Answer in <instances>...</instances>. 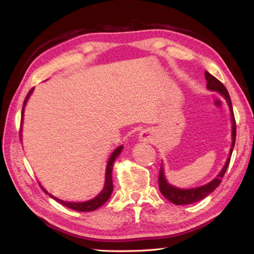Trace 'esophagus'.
Segmentation results:
<instances>
[{"label": "esophagus", "instance_id": "1", "mask_svg": "<svg viewBox=\"0 0 254 254\" xmlns=\"http://www.w3.org/2000/svg\"><path fill=\"white\" fill-rule=\"evenodd\" d=\"M139 138H141L142 142H148L152 143L153 142V134L150 132V130L146 128V130H143L139 134Z\"/></svg>", "mask_w": 254, "mask_h": 254}]
</instances>
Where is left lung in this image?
Returning <instances> with one entry per match:
<instances>
[{
    "label": "left lung",
    "instance_id": "1",
    "mask_svg": "<svg viewBox=\"0 0 254 254\" xmlns=\"http://www.w3.org/2000/svg\"><path fill=\"white\" fill-rule=\"evenodd\" d=\"M205 78L207 80L206 87L210 90H215L218 91L220 95L224 96V98L227 100L230 111H231V120H233V144H231V148H230V153H229V157L226 161V165L224 166L223 170L219 172V175L215 178L213 181H210L207 185H205L203 187L199 188H194V189H188V190H182V189H178L170 186L167 180L165 179V175H164V169L163 166H160L159 169V177H158V183H159V190L161 194L170 201L171 203H174L176 205H187V204H191V203H195L197 201H201L202 198L206 197L208 194L212 193L215 189H216L220 182H222V179L224 178L226 170L228 168V165L230 163V158H231V154H233V149L235 146V142H236V120H235V115H234V110H233V105H231V99L230 96L228 94V90L226 89L224 84L218 80L216 77L213 76L212 74H209L207 71L205 72Z\"/></svg>",
    "mask_w": 254,
    "mask_h": 254
}]
</instances>
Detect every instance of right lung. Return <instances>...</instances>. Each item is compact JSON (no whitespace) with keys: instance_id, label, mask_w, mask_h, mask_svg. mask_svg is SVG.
<instances>
[{"instance_id":"right-lung-1","label":"right lung","mask_w":254,"mask_h":254,"mask_svg":"<svg viewBox=\"0 0 254 254\" xmlns=\"http://www.w3.org/2000/svg\"><path fill=\"white\" fill-rule=\"evenodd\" d=\"M32 90L34 88H31L29 90L28 95L26 96L25 101H24V105H23V110H21V118H23V113H24V107L26 105V101L28 100L30 94L32 93ZM123 146H119L115 152L112 153V155L110 156L109 161H108V165H107V170H106V183H105V187L102 189V191L97 195L95 198L90 199V201L87 202H82V203H72V202H65V201H62V199H59L57 197H55L53 195H51L50 193H48L44 188L41 186V189L44 190L47 194H49V196L55 198L56 201H58L59 203H61L64 206H66L68 208H72L74 210H77V212H91V210H95L98 207H100L101 205H104L108 199H109L112 190H113V185H112V167H113V163H115L116 158L119 156V154L121 153Z\"/></svg>"}]
</instances>
